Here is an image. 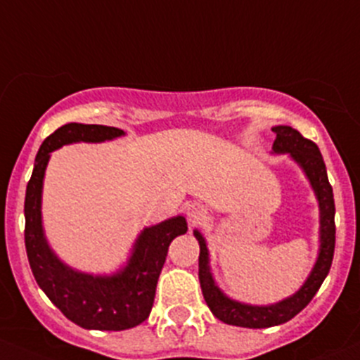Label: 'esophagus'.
I'll use <instances>...</instances> for the list:
<instances>
[{
    "instance_id": "34e87169",
    "label": "esophagus",
    "mask_w": 360,
    "mask_h": 360,
    "mask_svg": "<svg viewBox=\"0 0 360 360\" xmlns=\"http://www.w3.org/2000/svg\"><path fill=\"white\" fill-rule=\"evenodd\" d=\"M186 215H188L189 224L196 225L207 219V210H205L200 203H191L186 207Z\"/></svg>"
}]
</instances>
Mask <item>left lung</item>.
I'll return each mask as SVG.
<instances>
[{"instance_id": "obj_1", "label": "left lung", "mask_w": 360, "mask_h": 360, "mask_svg": "<svg viewBox=\"0 0 360 360\" xmlns=\"http://www.w3.org/2000/svg\"><path fill=\"white\" fill-rule=\"evenodd\" d=\"M271 131H275V141L271 147V153H287L302 172L306 174L311 188H313L316 200L319 207V250L318 258L307 275L306 282L301 289L290 297L282 299L275 304L268 306H256V304L239 302L225 295L220 287L213 280L210 270V255H208L207 240L203 234L195 229L193 234L198 239L200 244V258H198V276L203 297L215 318L227 325L243 326V328H270L287 323L289 319L299 314L316 292L321 287L323 280L326 278L330 271L331 262H333L335 252V201L333 189L328 181L326 165L323 162L321 152L311 140L304 138L297 129L290 126H274Z\"/></svg>"}]
</instances>
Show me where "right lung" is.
Wrapping results in <instances>:
<instances>
[{
	"instance_id": "add662e5",
	"label": "right lung",
	"mask_w": 360,
	"mask_h": 360,
	"mask_svg": "<svg viewBox=\"0 0 360 360\" xmlns=\"http://www.w3.org/2000/svg\"><path fill=\"white\" fill-rule=\"evenodd\" d=\"M124 136L112 126L68 122L44 140L35 155L32 177L25 193V248L37 285L75 325L85 330L121 331L148 318L157 280L169 244L186 234L183 215L150 225L138 234L128 262L112 275H92L63 263L47 243L42 225V186L51 152L70 143H102Z\"/></svg>"
}]
</instances>
